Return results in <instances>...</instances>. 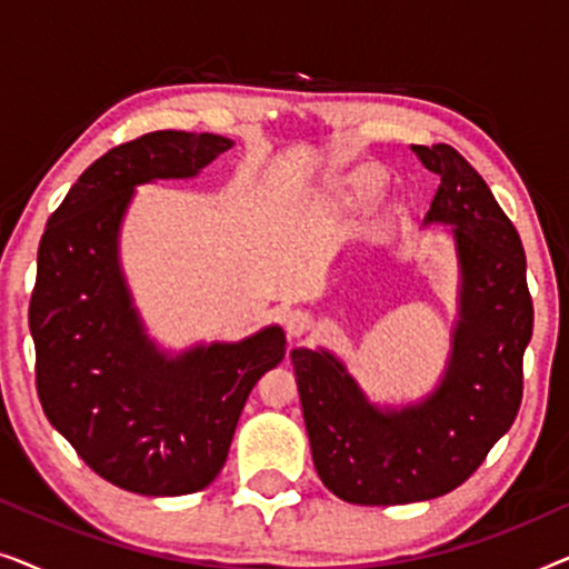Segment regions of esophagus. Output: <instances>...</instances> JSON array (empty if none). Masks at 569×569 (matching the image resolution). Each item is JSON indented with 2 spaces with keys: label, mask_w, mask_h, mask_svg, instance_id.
Wrapping results in <instances>:
<instances>
[{
  "label": "esophagus",
  "mask_w": 569,
  "mask_h": 569,
  "mask_svg": "<svg viewBox=\"0 0 569 569\" xmlns=\"http://www.w3.org/2000/svg\"><path fill=\"white\" fill-rule=\"evenodd\" d=\"M284 326L292 337H302V333L310 331V326H313V316H310L306 308H292L284 313Z\"/></svg>",
  "instance_id": "34e87169"
}]
</instances>
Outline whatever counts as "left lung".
I'll return each instance as SVG.
<instances>
[{"instance_id": "left-lung-1", "label": "left lung", "mask_w": 569, "mask_h": 569, "mask_svg": "<svg viewBox=\"0 0 569 569\" xmlns=\"http://www.w3.org/2000/svg\"><path fill=\"white\" fill-rule=\"evenodd\" d=\"M440 186L425 222L453 228L461 321L442 383L407 409L365 399L337 357L292 349L318 477L352 505H407L461 487L516 422L533 333L526 253L516 224L463 154L411 144Z\"/></svg>"}]
</instances>
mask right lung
<instances>
[{
	"instance_id": "add662e5",
	"label": "right lung",
	"mask_w": 569,
	"mask_h": 569,
	"mask_svg": "<svg viewBox=\"0 0 569 569\" xmlns=\"http://www.w3.org/2000/svg\"><path fill=\"white\" fill-rule=\"evenodd\" d=\"M230 147L173 129L113 147L77 178L38 246L28 308L38 399L77 456L127 492L176 497L214 481L248 393L284 357V333L269 326L170 360L142 331L119 269L134 186L197 176Z\"/></svg>"
}]
</instances>
